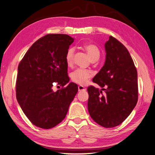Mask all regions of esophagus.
<instances>
[{"label": "esophagus", "mask_w": 155, "mask_h": 155, "mask_svg": "<svg viewBox=\"0 0 155 155\" xmlns=\"http://www.w3.org/2000/svg\"><path fill=\"white\" fill-rule=\"evenodd\" d=\"M86 88L83 87L82 85H80L78 86V91H85Z\"/></svg>", "instance_id": "esophagus-1"}]
</instances>
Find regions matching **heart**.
Listing matches in <instances>:
<instances>
[{"mask_svg":"<svg viewBox=\"0 0 155 155\" xmlns=\"http://www.w3.org/2000/svg\"><path fill=\"white\" fill-rule=\"evenodd\" d=\"M84 49L87 51L91 60H97L100 58V49L96 45L87 44L84 45ZM73 55H74V49L73 47L68 48L65 54V61L68 66H71L73 64ZM92 75L93 73L91 71L78 68L71 73V80L73 82L79 84H84L87 82L88 78H90Z\"/></svg>","mask_w":155,"mask_h":155,"instance_id":"heart-1","label":"heart"}]
</instances>
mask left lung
I'll use <instances>...</instances> for the list:
<instances>
[{"instance_id":"left-lung-1","label":"left lung","mask_w":155,"mask_h":155,"mask_svg":"<svg viewBox=\"0 0 155 155\" xmlns=\"http://www.w3.org/2000/svg\"><path fill=\"white\" fill-rule=\"evenodd\" d=\"M105 49V64L93 79L101 90L88 87V110L99 125L113 128L122 123L137 104V71L130 53L119 40L110 36Z\"/></svg>"}]
</instances>
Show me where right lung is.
Returning a JSON list of instances; mask_svg holds the SVG:
<instances>
[{
    "label": "right lung",
    "instance_id": "1",
    "mask_svg": "<svg viewBox=\"0 0 155 155\" xmlns=\"http://www.w3.org/2000/svg\"><path fill=\"white\" fill-rule=\"evenodd\" d=\"M74 39L66 34H48L29 48L18 67L16 99L27 117L38 127L49 129L65 118L78 93L69 82L65 54ZM54 85L62 88L55 92Z\"/></svg>",
    "mask_w": 155,
    "mask_h": 155
}]
</instances>
